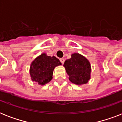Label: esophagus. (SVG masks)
<instances>
[{"mask_svg":"<svg viewBox=\"0 0 122 122\" xmlns=\"http://www.w3.org/2000/svg\"><path fill=\"white\" fill-rule=\"evenodd\" d=\"M60 62H61V63H62V64H64V62H65V59H64V58H60Z\"/></svg>","mask_w":122,"mask_h":122,"instance_id":"1","label":"esophagus"}]
</instances>
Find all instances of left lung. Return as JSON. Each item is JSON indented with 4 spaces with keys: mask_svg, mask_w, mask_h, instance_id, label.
<instances>
[{
    "mask_svg": "<svg viewBox=\"0 0 122 122\" xmlns=\"http://www.w3.org/2000/svg\"><path fill=\"white\" fill-rule=\"evenodd\" d=\"M69 79L77 85L87 83L91 77V64L87 58L79 53H73L70 59L64 62Z\"/></svg>",
    "mask_w": 122,
    "mask_h": 122,
    "instance_id": "obj_1",
    "label": "left lung"
}]
</instances>
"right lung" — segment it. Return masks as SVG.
Returning a JSON list of instances; mask_svg holds the SVG:
<instances>
[{"label": "right lung", "mask_w": 122, "mask_h": 122, "mask_svg": "<svg viewBox=\"0 0 122 122\" xmlns=\"http://www.w3.org/2000/svg\"><path fill=\"white\" fill-rule=\"evenodd\" d=\"M62 65L55 56H47L46 53L35 58L30 66V73L33 81L45 85L52 79L53 71L56 66Z\"/></svg>", "instance_id": "1"}]
</instances>
